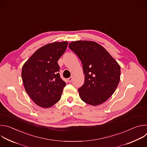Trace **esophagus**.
<instances>
[{
  "label": "esophagus",
  "instance_id": "1",
  "mask_svg": "<svg viewBox=\"0 0 147 147\" xmlns=\"http://www.w3.org/2000/svg\"><path fill=\"white\" fill-rule=\"evenodd\" d=\"M72 80H73V77H70L69 78H67V80H68L69 82H71L72 81Z\"/></svg>",
  "mask_w": 147,
  "mask_h": 147
}]
</instances>
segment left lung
Here are the masks:
<instances>
[{
  "label": "left lung",
  "instance_id": "8db88e82",
  "mask_svg": "<svg viewBox=\"0 0 147 147\" xmlns=\"http://www.w3.org/2000/svg\"><path fill=\"white\" fill-rule=\"evenodd\" d=\"M69 47L81 61L85 75L84 83L78 89L81 100L93 106L107 100L120 81L118 63L103 47L94 41H74Z\"/></svg>",
  "mask_w": 147,
  "mask_h": 147
}]
</instances>
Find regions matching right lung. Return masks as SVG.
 <instances>
[{"mask_svg": "<svg viewBox=\"0 0 147 147\" xmlns=\"http://www.w3.org/2000/svg\"><path fill=\"white\" fill-rule=\"evenodd\" d=\"M68 42H55L35 51L24 64L22 77L25 90L38 106L48 108L61 98L66 82L59 74L57 61Z\"/></svg>", "mask_w": 147, "mask_h": 147, "instance_id": "add662e5", "label": "right lung"}]
</instances>
